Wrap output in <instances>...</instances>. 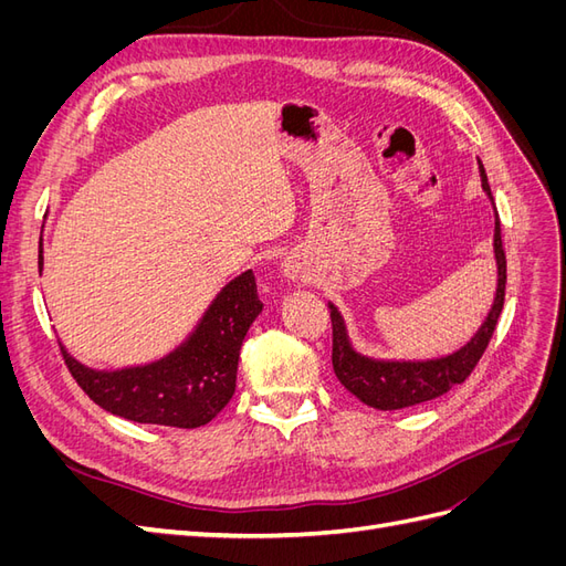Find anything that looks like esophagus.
Instances as JSON below:
<instances>
[{"mask_svg": "<svg viewBox=\"0 0 566 566\" xmlns=\"http://www.w3.org/2000/svg\"><path fill=\"white\" fill-rule=\"evenodd\" d=\"M281 269H283V276L285 279H290V281H297L300 276H302V266H300V262H295V260H283V264H281Z\"/></svg>", "mask_w": 566, "mask_h": 566, "instance_id": "1", "label": "esophagus"}]
</instances>
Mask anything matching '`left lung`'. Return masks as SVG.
<instances>
[{"label": "left lung", "instance_id": "left-lung-1", "mask_svg": "<svg viewBox=\"0 0 566 566\" xmlns=\"http://www.w3.org/2000/svg\"><path fill=\"white\" fill-rule=\"evenodd\" d=\"M479 177H482V188L493 205L491 186L482 163H479ZM493 254L495 266H499V285H495L491 312L484 318L482 328L474 333V337H470L468 345L449 356L427 358V361H391V358H370L358 354L352 347L345 318H342L335 304H328L333 321V370L337 375V380L345 385V389L352 391L358 401H364L366 406L378 410H399L422 401H432L441 397V394H447L451 387L465 382L479 358H482L484 349L489 347V339L495 331V323H499L505 302L507 269L501 241L499 212H495Z\"/></svg>", "mask_w": 566, "mask_h": 566}]
</instances>
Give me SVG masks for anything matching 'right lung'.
<instances>
[{"label":"right lung","mask_w":566,"mask_h":566,"mask_svg":"<svg viewBox=\"0 0 566 566\" xmlns=\"http://www.w3.org/2000/svg\"><path fill=\"white\" fill-rule=\"evenodd\" d=\"M42 269V245H40ZM252 269L221 287L181 345L160 361L123 370H94L61 345L65 366L87 397L113 416L179 427L208 424L235 391L238 358L252 321L262 314Z\"/></svg>","instance_id":"add662e5"}]
</instances>
